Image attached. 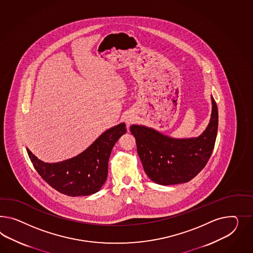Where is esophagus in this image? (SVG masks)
Instances as JSON below:
<instances>
[{
	"label": "esophagus",
	"mask_w": 253,
	"mask_h": 253,
	"mask_svg": "<svg viewBox=\"0 0 253 253\" xmlns=\"http://www.w3.org/2000/svg\"><path fill=\"white\" fill-rule=\"evenodd\" d=\"M126 122H127V124H128V125H130V123H133V120H131V119H129V120H127Z\"/></svg>",
	"instance_id": "esophagus-1"
}]
</instances>
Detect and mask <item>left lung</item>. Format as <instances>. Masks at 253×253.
<instances>
[{
  "mask_svg": "<svg viewBox=\"0 0 253 253\" xmlns=\"http://www.w3.org/2000/svg\"><path fill=\"white\" fill-rule=\"evenodd\" d=\"M210 122L198 137L177 139L144 125H131L137 152L144 172L159 185L185 183L197 176L212 155L218 128V110L213 97Z\"/></svg>",
  "mask_w": 253,
  "mask_h": 253,
  "instance_id": "obj_1",
  "label": "left lung"
}]
</instances>
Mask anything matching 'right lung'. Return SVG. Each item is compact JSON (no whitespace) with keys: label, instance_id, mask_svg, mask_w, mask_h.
I'll list each match as a JSON object with an SVG mask.
<instances>
[{"label":"right lung","instance_id":"add662e5","mask_svg":"<svg viewBox=\"0 0 253 253\" xmlns=\"http://www.w3.org/2000/svg\"><path fill=\"white\" fill-rule=\"evenodd\" d=\"M126 131L125 123H120L105 130L81 154L57 163H46L27 151L36 170L56 191L72 197L88 196L105 183L111 150Z\"/></svg>","mask_w":253,"mask_h":253}]
</instances>
